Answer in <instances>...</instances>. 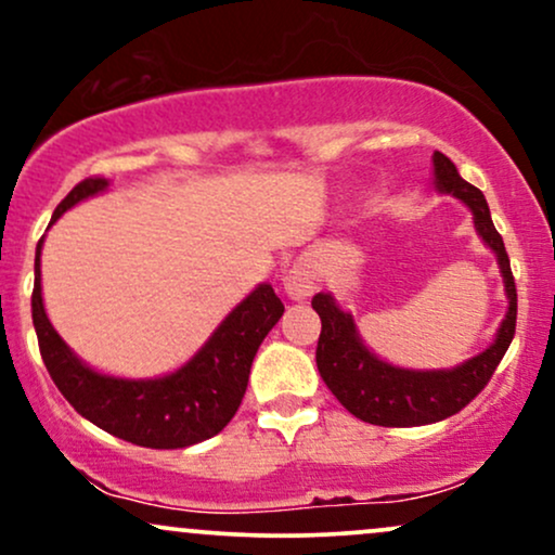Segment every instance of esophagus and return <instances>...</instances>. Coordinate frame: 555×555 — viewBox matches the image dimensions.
Masks as SVG:
<instances>
[{"instance_id": "34e87169", "label": "esophagus", "mask_w": 555, "mask_h": 555, "mask_svg": "<svg viewBox=\"0 0 555 555\" xmlns=\"http://www.w3.org/2000/svg\"><path fill=\"white\" fill-rule=\"evenodd\" d=\"M283 285L285 293H288L293 300H304L311 296L313 288H317V275H313L309 262H296L288 272H285Z\"/></svg>"}]
</instances>
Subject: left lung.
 Listing matches in <instances>:
<instances>
[{"label": "left lung", "mask_w": 555, "mask_h": 555, "mask_svg": "<svg viewBox=\"0 0 555 555\" xmlns=\"http://www.w3.org/2000/svg\"><path fill=\"white\" fill-rule=\"evenodd\" d=\"M435 188L463 201L474 214L478 236L496 255L509 298V311L499 326L496 339L476 358L453 371H406L388 365L362 345L354 321L341 311L330 293H317L311 300L321 319L317 365L330 391L347 412L378 427H420L448 420L468 406L487 388L496 365L512 345L517 326V288L502 236L491 221L487 197L474 184L457 175L448 156L435 152Z\"/></svg>", "instance_id": "obj_1"}]
</instances>
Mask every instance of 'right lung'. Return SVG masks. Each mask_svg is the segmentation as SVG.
Here are the masks:
<instances>
[{"instance_id": "add662e5", "label": "right lung", "mask_w": 555, "mask_h": 555, "mask_svg": "<svg viewBox=\"0 0 555 555\" xmlns=\"http://www.w3.org/2000/svg\"><path fill=\"white\" fill-rule=\"evenodd\" d=\"M105 188V177L81 180L56 205L51 223ZM40 246L43 238L36 249L33 326L40 358L64 399L100 429L141 448L177 450L221 433L244 399L259 345L285 311L272 285L262 283L251 291L180 371L152 380L113 378L87 367L48 321L40 296Z\"/></svg>"}]
</instances>
